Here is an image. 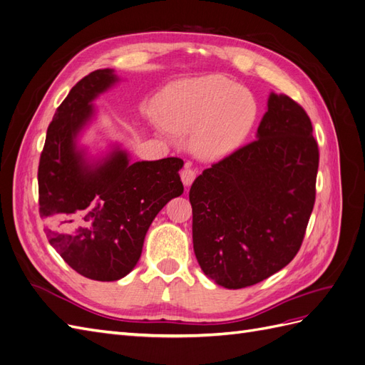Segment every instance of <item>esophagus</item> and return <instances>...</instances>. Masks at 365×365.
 <instances>
[{
	"mask_svg": "<svg viewBox=\"0 0 365 365\" xmlns=\"http://www.w3.org/2000/svg\"><path fill=\"white\" fill-rule=\"evenodd\" d=\"M197 170L192 168L190 163H185L184 169L181 170V181L184 182V185H190L193 182V180L196 178Z\"/></svg>",
	"mask_w": 365,
	"mask_h": 365,
	"instance_id": "obj_1",
	"label": "esophagus"
}]
</instances>
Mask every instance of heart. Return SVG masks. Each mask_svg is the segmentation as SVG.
Here are the masks:
<instances>
[{
    "label": "heart",
    "mask_w": 365,
    "mask_h": 365,
    "mask_svg": "<svg viewBox=\"0 0 365 365\" xmlns=\"http://www.w3.org/2000/svg\"><path fill=\"white\" fill-rule=\"evenodd\" d=\"M256 102L240 85L208 74L168 88L157 105L160 123L169 130L192 133V149L204 160L233 153L256 120Z\"/></svg>",
    "instance_id": "1"
}]
</instances>
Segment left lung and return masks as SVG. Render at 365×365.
I'll list each match as a JSON object with an SVG mask.
<instances>
[{
  "mask_svg": "<svg viewBox=\"0 0 365 365\" xmlns=\"http://www.w3.org/2000/svg\"><path fill=\"white\" fill-rule=\"evenodd\" d=\"M318 160L304 109L271 93L257 140L212 164L190 187L193 250L207 277L247 288L295 257L315 204Z\"/></svg>",
  "mask_w": 365,
  "mask_h": 365,
  "instance_id": "8db88e82",
  "label": "left lung"
}]
</instances>
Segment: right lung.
I'll use <instances>...</instances> for the list:
<instances>
[{
  "label": "right lung",
  "instance_id": "right-lung-1",
  "mask_svg": "<svg viewBox=\"0 0 365 365\" xmlns=\"http://www.w3.org/2000/svg\"><path fill=\"white\" fill-rule=\"evenodd\" d=\"M117 82L114 70H96L77 82L54 113L39 168V215L50 245L81 275L98 282L125 277L160 210L182 195L181 158L129 163L115 149L96 164L76 137L94 114L93 101Z\"/></svg>",
  "mask_w": 365,
  "mask_h": 365
}]
</instances>
